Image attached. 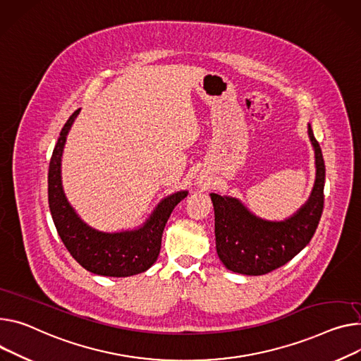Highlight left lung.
I'll list each match as a JSON object with an SVG mask.
<instances>
[{
    "instance_id": "1",
    "label": "left lung",
    "mask_w": 361,
    "mask_h": 361,
    "mask_svg": "<svg viewBox=\"0 0 361 361\" xmlns=\"http://www.w3.org/2000/svg\"><path fill=\"white\" fill-rule=\"evenodd\" d=\"M308 133L315 149L317 180L310 201L292 218L269 223L248 212L237 200L211 193L216 253L231 271L266 274L292 260L314 237L324 209L325 163L311 126Z\"/></svg>"
}]
</instances>
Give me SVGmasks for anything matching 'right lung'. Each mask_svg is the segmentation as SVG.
Listing matches in <instances>:
<instances>
[{
  "label": "right lung",
  "instance_id": "obj_1",
  "mask_svg": "<svg viewBox=\"0 0 361 361\" xmlns=\"http://www.w3.org/2000/svg\"><path fill=\"white\" fill-rule=\"evenodd\" d=\"M79 109L65 123L54 146L47 178L49 208L53 223L72 257L87 270L111 277H127L146 271L156 260L161 245V234L173 208L186 198L180 190L163 200L147 223L138 230L126 233H99L92 230L68 204L61 182V157L66 134Z\"/></svg>",
  "mask_w": 361,
  "mask_h": 361
}]
</instances>
